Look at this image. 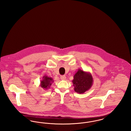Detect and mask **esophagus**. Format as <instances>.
Segmentation results:
<instances>
[{
  "label": "esophagus",
  "instance_id": "34e87169",
  "mask_svg": "<svg viewBox=\"0 0 131 131\" xmlns=\"http://www.w3.org/2000/svg\"><path fill=\"white\" fill-rule=\"evenodd\" d=\"M60 79H61V80H65L66 79V77L65 75H62L60 76Z\"/></svg>",
  "mask_w": 131,
  "mask_h": 131
}]
</instances>
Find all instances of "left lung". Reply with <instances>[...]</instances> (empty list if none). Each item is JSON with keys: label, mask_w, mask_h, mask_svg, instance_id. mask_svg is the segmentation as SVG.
<instances>
[{"label": "left lung", "mask_w": 131, "mask_h": 131, "mask_svg": "<svg viewBox=\"0 0 131 131\" xmlns=\"http://www.w3.org/2000/svg\"><path fill=\"white\" fill-rule=\"evenodd\" d=\"M72 81L74 86L75 92L82 94L92 87L93 79L90 73L83 71L79 69L74 75V79Z\"/></svg>", "instance_id": "1"}]
</instances>
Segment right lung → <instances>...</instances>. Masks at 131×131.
I'll return each instance as SVG.
<instances>
[{
	"label": "right lung",
	"mask_w": 131,
	"mask_h": 131,
	"mask_svg": "<svg viewBox=\"0 0 131 131\" xmlns=\"http://www.w3.org/2000/svg\"><path fill=\"white\" fill-rule=\"evenodd\" d=\"M53 81H54L53 80L52 78L45 75L42 78V80L40 81V86L43 88V89L47 90L50 88V86L51 85Z\"/></svg>",
	"instance_id": "right-lung-1"
}]
</instances>
